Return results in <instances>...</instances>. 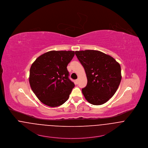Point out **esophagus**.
I'll return each mask as SVG.
<instances>
[{"label": "esophagus", "instance_id": "esophagus-1", "mask_svg": "<svg viewBox=\"0 0 148 148\" xmlns=\"http://www.w3.org/2000/svg\"><path fill=\"white\" fill-rule=\"evenodd\" d=\"M75 83H76V84H78V83H79V79H77V80H75Z\"/></svg>", "mask_w": 148, "mask_h": 148}]
</instances>
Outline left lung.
Wrapping results in <instances>:
<instances>
[{"label":"left lung","instance_id":"left-lung-1","mask_svg":"<svg viewBox=\"0 0 148 148\" xmlns=\"http://www.w3.org/2000/svg\"><path fill=\"white\" fill-rule=\"evenodd\" d=\"M75 54L87 77V85L82 89L85 99L94 105L106 103L115 93L121 83L119 63L112 56L99 51H76Z\"/></svg>","mask_w":148,"mask_h":148}]
</instances>
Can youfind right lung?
Listing matches in <instances>:
<instances>
[{
    "label": "right lung",
    "mask_w": 148,
    "mask_h": 148,
    "mask_svg": "<svg viewBox=\"0 0 148 148\" xmlns=\"http://www.w3.org/2000/svg\"><path fill=\"white\" fill-rule=\"evenodd\" d=\"M73 51H50L41 55L30 69V87L41 102L57 107L68 100L74 83L69 80L67 65Z\"/></svg>",
    "instance_id": "obj_1"
}]
</instances>
